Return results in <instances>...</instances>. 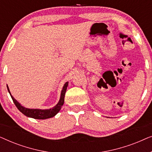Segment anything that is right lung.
Returning a JSON list of instances; mask_svg holds the SVG:
<instances>
[{"label":"right lung","instance_id":"obj_1","mask_svg":"<svg viewBox=\"0 0 152 152\" xmlns=\"http://www.w3.org/2000/svg\"><path fill=\"white\" fill-rule=\"evenodd\" d=\"M68 85V82H66L64 84L63 88H62L61 95H60V99L58 103L56 104L55 107L51 108L49 109H28V108H26L20 104L16 100V99H14V97L11 95L10 93L9 87L7 85L8 92L10 93L11 97L13 100L14 104L16 105V107H17V109L21 112L23 114H24L27 117L34 118V119H38V120H45L48 119V118H53L55 115L59 113L60 109H61V107L63 106L64 103V97H65V93L66 92V89H67Z\"/></svg>","mask_w":152,"mask_h":152}]
</instances>
